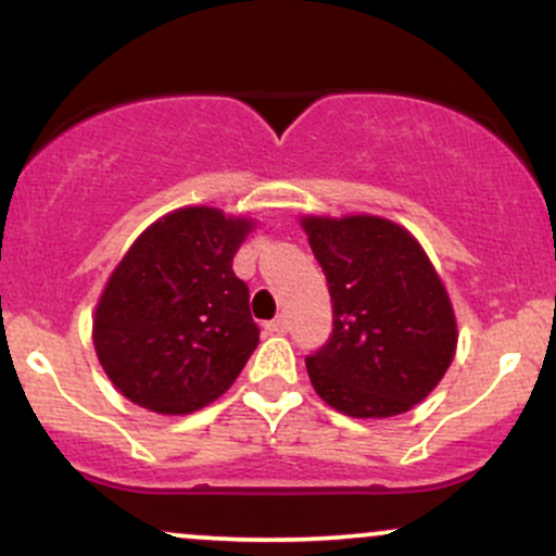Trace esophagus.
<instances>
[{
	"instance_id": "esophagus-1",
	"label": "esophagus",
	"mask_w": 556,
	"mask_h": 556,
	"mask_svg": "<svg viewBox=\"0 0 556 556\" xmlns=\"http://www.w3.org/2000/svg\"><path fill=\"white\" fill-rule=\"evenodd\" d=\"M266 329H269L271 334H285V331H287V318H285V316L271 318V321L266 324Z\"/></svg>"
}]
</instances>
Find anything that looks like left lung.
Here are the masks:
<instances>
[{"label": "left lung", "mask_w": 556, "mask_h": 556, "mask_svg": "<svg viewBox=\"0 0 556 556\" xmlns=\"http://www.w3.org/2000/svg\"><path fill=\"white\" fill-rule=\"evenodd\" d=\"M327 274L334 329L305 358L316 394L350 418H392L424 402L455 358L457 321L420 242L371 214L303 216Z\"/></svg>", "instance_id": "left-lung-1"}]
</instances>
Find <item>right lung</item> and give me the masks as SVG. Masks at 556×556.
<instances>
[{
    "label": "right lung",
    "instance_id": "1",
    "mask_svg": "<svg viewBox=\"0 0 556 556\" xmlns=\"http://www.w3.org/2000/svg\"><path fill=\"white\" fill-rule=\"evenodd\" d=\"M256 222L185 206L140 232L101 292L93 348L127 400L164 416L206 407L258 344L232 258Z\"/></svg>",
    "mask_w": 556,
    "mask_h": 556
}]
</instances>
